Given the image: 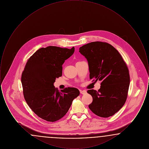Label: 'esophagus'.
Listing matches in <instances>:
<instances>
[{"instance_id": "esophagus-1", "label": "esophagus", "mask_w": 149, "mask_h": 149, "mask_svg": "<svg viewBox=\"0 0 149 149\" xmlns=\"http://www.w3.org/2000/svg\"><path fill=\"white\" fill-rule=\"evenodd\" d=\"M80 92L82 94H86V91H80Z\"/></svg>"}]
</instances>
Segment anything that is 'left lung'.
<instances>
[{"label": "left lung", "mask_w": 149, "mask_h": 149, "mask_svg": "<svg viewBox=\"0 0 149 149\" xmlns=\"http://www.w3.org/2000/svg\"><path fill=\"white\" fill-rule=\"evenodd\" d=\"M79 51L88 61L90 79H94V82L101 81L98 91H87L93 98L89 109L101 117L112 116L127 97L130 79L126 64L118 51L108 43H89Z\"/></svg>", "instance_id": "obj_1"}]
</instances>
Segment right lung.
Wrapping results in <instances>:
<instances>
[{
	"instance_id": "1",
	"label": "right lung",
	"mask_w": 149,
	"mask_h": 149,
	"mask_svg": "<svg viewBox=\"0 0 149 149\" xmlns=\"http://www.w3.org/2000/svg\"><path fill=\"white\" fill-rule=\"evenodd\" d=\"M74 51V47L41 48L30 57L22 72L24 99L32 111L44 120L61 119L80 94L75 88H66L60 92L54 85L56 79L62 76V65Z\"/></svg>"
}]
</instances>
